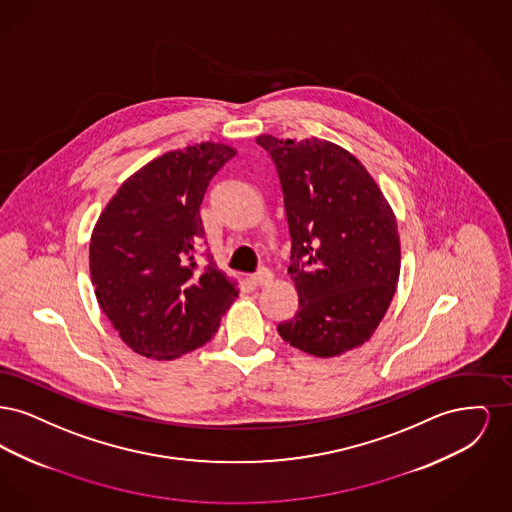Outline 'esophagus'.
Returning <instances> with one entry per match:
<instances>
[{"mask_svg": "<svg viewBox=\"0 0 512 512\" xmlns=\"http://www.w3.org/2000/svg\"><path fill=\"white\" fill-rule=\"evenodd\" d=\"M272 280V272L268 270V268H259L253 276H251V284L253 286H263V284H268Z\"/></svg>", "mask_w": 512, "mask_h": 512, "instance_id": "1", "label": "esophagus"}]
</instances>
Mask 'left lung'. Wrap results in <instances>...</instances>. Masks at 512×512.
<instances>
[{
    "label": "left lung",
    "instance_id": "1",
    "mask_svg": "<svg viewBox=\"0 0 512 512\" xmlns=\"http://www.w3.org/2000/svg\"><path fill=\"white\" fill-rule=\"evenodd\" d=\"M280 178L292 238L297 311L278 324L290 345L338 357L370 340L395 295L401 245L390 203L361 161L326 140L257 138Z\"/></svg>",
    "mask_w": 512,
    "mask_h": 512
}]
</instances>
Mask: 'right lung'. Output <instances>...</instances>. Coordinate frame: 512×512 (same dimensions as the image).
<instances>
[{
	"label": "right lung",
	"instance_id": "right-lung-1",
	"mask_svg": "<svg viewBox=\"0 0 512 512\" xmlns=\"http://www.w3.org/2000/svg\"><path fill=\"white\" fill-rule=\"evenodd\" d=\"M234 147L201 142L169 151L122 182L92 232L90 276L99 307L138 355L178 359L211 340L238 297L209 261L199 207ZM209 257V255H207Z\"/></svg>",
	"mask_w": 512,
	"mask_h": 512
}]
</instances>
